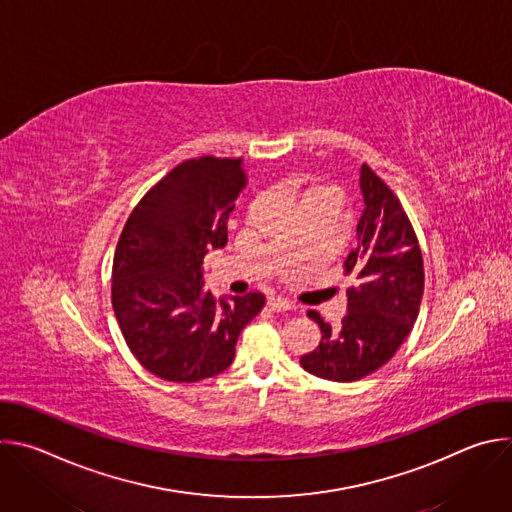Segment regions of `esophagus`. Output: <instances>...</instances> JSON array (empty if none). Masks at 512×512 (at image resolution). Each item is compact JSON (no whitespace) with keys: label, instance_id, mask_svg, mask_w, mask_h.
<instances>
[{"label":"esophagus","instance_id":"esophagus-1","mask_svg":"<svg viewBox=\"0 0 512 512\" xmlns=\"http://www.w3.org/2000/svg\"><path fill=\"white\" fill-rule=\"evenodd\" d=\"M267 306H269L271 310H275V312H285V310L294 308V304H291V302L285 300V298H281V296H269V298H267Z\"/></svg>","mask_w":512,"mask_h":512}]
</instances>
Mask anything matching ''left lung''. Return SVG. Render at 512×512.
Wrapping results in <instances>:
<instances>
[{"mask_svg": "<svg viewBox=\"0 0 512 512\" xmlns=\"http://www.w3.org/2000/svg\"><path fill=\"white\" fill-rule=\"evenodd\" d=\"M360 192L358 245L344 261V273L356 279L346 289L348 314L332 330L310 310L322 340L300 358L304 371L336 383L369 377L387 364L411 332L423 298V257L399 198L367 164L360 168Z\"/></svg>", "mask_w": 512, "mask_h": 512, "instance_id": "obj_1", "label": "left lung"}]
</instances>
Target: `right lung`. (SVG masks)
<instances>
[{
    "instance_id": "obj_1",
    "label": "right lung",
    "mask_w": 512,
    "mask_h": 512,
    "mask_svg": "<svg viewBox=\"0 0 512 512\" xmlns=\"http://www.w3.org/2000/svg\"><path fill=\"white\" fill-rule=\"evenodd\" d=\"M247 184L243 160L192 158L148 190L121 231L111 302L143 369L196 383L231 367L241 330L265 296L216 300L202 291V259L227 245V221Z\"/></svg>"
}]
</instances>
